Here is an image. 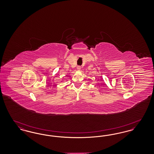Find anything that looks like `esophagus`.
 Listing matches in <instances>:
<instances>
[{"label": "esophagus", "mask_w": 154, "mask_h": 154, "mask_svg": "<svg viewBox=\"0 0 154 154\" xmlns=\"http://www.w3.org/2000/svg\"><path fill=\"white\" fill-rule=\"evenodd\" d=\"M77 70H80L81 66H77Z\"/></svg>", "instance_id": "34e87169"}]
</instances>
